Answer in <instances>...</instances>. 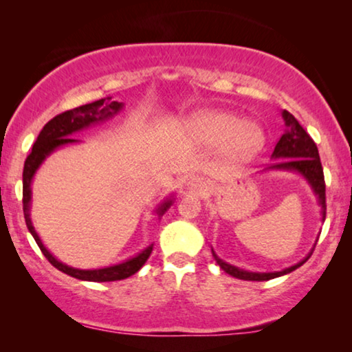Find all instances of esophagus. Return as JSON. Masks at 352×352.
Returning a JSON list of instances; mask_svg holds the SVG:
<instances>
[{"label":"esophagus","instance_id":"1","mask_svg":"<svg viewBox=\"0 0 352 352\" xmlns=\"http://www.w3.org/2000/svg\"><path fill=\"white\" fill-rule=\"evenodd\" d=\"M186 190L189 192V194H195V195H204L206 190H208V186H206V182H204L199 177H192L190 181H187L186 184Z\"/></svg>","mask_w":352,"mask_h":352}]
</instances>
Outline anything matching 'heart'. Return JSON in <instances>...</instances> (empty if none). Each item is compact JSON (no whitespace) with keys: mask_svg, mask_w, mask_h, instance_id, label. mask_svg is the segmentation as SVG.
<instances>
[{"mask_svg":"<svg viewBox=\"0 0 352 352\" xmlns=\"http://www.w3.org/2000/svg\"><path fill=\"white\" fill-rule=\"evenodd\" d=\"M186 134L200 146H221L228 160L248 162L266 144L263 128L254 122H243L228 110L205 109L192 113L184 123Z\"/></svg>","mask_w":352,"mask_h":352,"instance_id":"b5f03b06","label":"heart"}]
</instances>
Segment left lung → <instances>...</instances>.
I'll use <instances>...</instances> for the list:
<instances>
[{
  "label": "left lung",
  "instance_id": "obj_1",
  "mask_svg": "<svg viewBox=\"0 0 352 352\" xmlns=\"http://www.w3.org/2000/svg\"><path fill=\"white\" fill-rule=\"evenodd\" d=\"M283 122H285V133L282 134V138L278 139L276 144V148L272 152V160H277L269 165L264 171H292L301 175L307 181V184L311 186L312 192L317 197V204L320 206V214L322 221H325V181H324V170H322V163L319 157V151H317L316 142L312 141L309 134L306 133V129L298 123V120L293 117L290 112L283 110L282 112ZM316 247V245H314ZM314 248L307 253L306 258H302L300 263H296L295 266H290L287 269L277 272H250L245 269H240L232 264L226 263L221 259L218 254L213 252L211 253L218 263V266L223 269L224 272H228L229 276L240 280H253V282H263V280H271V278L285 276L295 271L300 266H302L307 259L311 258Z\"/></svg>",
  "mask_w": 352,
  "mask_h": 352
}]
</instances>
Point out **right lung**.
Returning a JSON list of instances; mask_svg holds the SVG:
<instances>
[{
	"label": "right lung",
	"mask_w": 352,
	"mask_h": 352,
	"mask_svg": "<svg viewBox=\"0 0 352 352\" xmlns=\"http://www.w3.org/2000/svg\"><path fill=\"white\" fill-rule=\"evenodd\" d=\"M124 107L123 102H117L112 100V98H104L99 100H94L91 104L80 105V107L67 110V112L56 115L54 118L50 120L43 129L38 134L35 144L30 155L27 157L25 165H23V175H22V184H23V216H25V224L30 234L35 239L38 247L45 254L47 261H50L56 269H59L67 276L78 278V280L86 282H113V280H123L133 274H136L139 269L144 266V263L147 261L151 256L153 243L148 245L147 248H144L141 253H138L136 256L126 259V261L113 264V266L100 267V269H76L72 266H67L62 261H59L56 256H52V253L43 245L40 235L36 234L35 228H33L32 218H30V206H32V181L35 177V173L38 168L43 165V162L51 155L52 152L57 151L59 147L69 146V144L78 142V139L72 138V134L78 133L81 129L89 128L91 124L102 123L105 120L112 118L117 115L120 110ZM175 201V194L166 197L165 200L160 201V205L157 206L155 214L158 219H162V216L166 213V210L170 208Z\"/></svg>",
	"instance_id": "obj_1"
}]
</instances>
